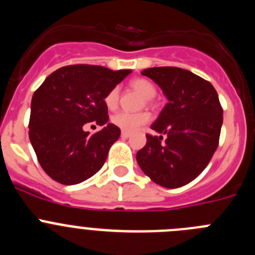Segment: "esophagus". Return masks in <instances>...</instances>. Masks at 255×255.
<instances>
[{
    "label": "esophagus",
    "mask_w": 255,
    "mask_h": 255,
    "mask_svg": "<svg viewBox=\"0 0 255 255\" xmlns=\"http://www.w3.org/2000/svg\"><path fill=\"white\" fill-rule=\"evenodd\" d=\"M121 136H123V138H130V136H131V134H130V132H128V131H123L121 132Z\"/></svg>",
    "instance_id": "34e87169"
}]
</instances>
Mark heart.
Here are the masks:
<instances>
[{
  "label": "heart",
  "mask_w": 255,
  "mask_h": 255,
  "mask_svg": "<svg viewBox=\"0 0 255 255\" xmlns=\"http://www.w3.org/2000/svg\"><path fill=\"white\" fill-rule=\"evenodd\" d=\"M130 87L140 93L145 100H152L155 96L157 91L153 83H150L147 79H134L130 82ZM105 105L108 110H116L119 105V89L112 88L105 97ZM112 124L120 128L121 130L128 132H132L138 130L140 126L145 125L149 121V115L147 112H117L112 116Z\"/></svg>",
  "instance_id": "b5f03b06"
}]
</instances>
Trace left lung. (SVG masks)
Returning <instances> with one entry per match:
<instances>
[{
  "instance_id": "1",
  "label": "left lung",
  "mask_w": 255,
  "mask_h": 255,
  "mask_svg": "<svg viewBox=\"0 0 255 255\" xmlns=\"http://www.w3.org/2000/svg\"><path fill=\"white\" fill-rule=\"evenodd\" d=\"M141 74L159 85L168 103L150 126L159 136L147 134L136 161L155 184L180 188L199 176L217 149L224 110L213 85L189 70L162 66Z\"/></svg>"
}]
</instances>
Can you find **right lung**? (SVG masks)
<instances>
[{
    "label": "right lung",
    "instance_id": "obj_1",
    "mask_svg": "<svg viewBox=\"0 0 255 255\" xmlns=\"http://www.w3.org/2000/svg\"><path fill=\"white\" fill-rule=\"evenodd\" d=\"M130 70L114 71L94 65L56 70L33 94L29 139L39 164L55 181L75 185L102 168L121 130L108 124L105 97ZM96 122L104 129L91 135L82 126Z\"/></svg>",
    "mask_w": 255,
    "mask_h": 255
}]
</instances>
